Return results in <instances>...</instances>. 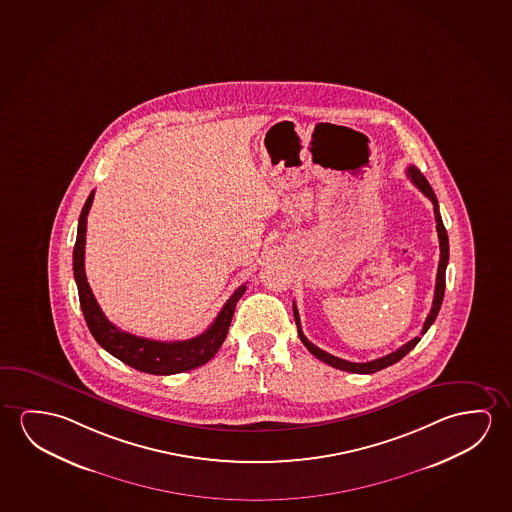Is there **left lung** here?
Here are the masks:
<instances>
[{"label":"left lung","instance_id":"obj_1","mask_svg":"<svg viewBox=\"0 0 512 512\" xmlns=\"http://www.w3.org/2000/svg\"><path fill=\"white\" fill-rule=\"evenodd\" d=\"M408 177L413 181V184H415V186L424 193L425 197L429 198V200L433 202L434 220H436V230H438V239H440V264H438L436 287H434L433 307H431V312H429L427 319H425L424 328L420 331V335H425L427 330L431 328V324L436 321V317H438V312H440L441 308V301H443V294H445V271H447V264H449V236H447V230H445V225H443V221H441L440 205H438V198L434 195L431 184L427 182V179L422 175V172H420L418 168H415V166H409ZM292 310H294V321H296V326H298L299 339H301V342L305 344L308 351L314 354L315 358H319L321 362L328 363V365L335 367V369L346 370V372H354V374H372V372H378V370L390 367V365H394V363L402 360V358H404V356H406V354H408L409 351H411V349L417 346L418 342H420V337H415V339L409 340L408 344H404V346L399 347V349L394 351V353L386 354L383 358L372 360V362H347V360L337 358V356L326 353L323 349H319V347L314 346V344H312V342L303 335V331H301V321H299L296 303H292Z\"/></svg>","mask_w":512,"mask_h":512}]
</instances>
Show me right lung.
<instances>
[{"instance_id":"obj_1","label":"right lung","mask_w":512,"mask_h":512,"mask_svg":"<svg viewBox=\"0 0 512 512\" xmlns=\"http://www.w3.org/2000/svg\"><path fill=\"white\" fill-rule=\"evenodd\" d=\"M94 193L88 195L87 202L81 209L78 221V236L72 252V269L74 280L78 285L79 305L85 315L88 330L94 335L97 344L113 354L120 362L126 363L133 369L156 376H170L179 372H188L197 369L200 365L209 362L214 354L218 353L221 344L227 339L228 328L232 323V315L236 310L237 301L241 299L246 285H241L227 303L223 305L218 317L207 330L195 339L175 340V342H161V340L143 339L126 331L118 330L111 324L99 303L95 301L92 289L85 275V236H87V216Z\"/></svg>"}]
</instances>
